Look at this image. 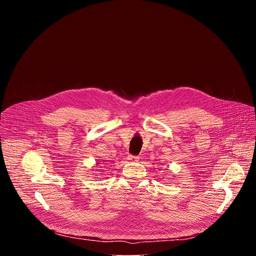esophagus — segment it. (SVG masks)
<instances>
[{"label":"esophagus","instance_id":"34e87169","mask_svg":"<svg viewBox=\"0 0 256 256\" xmlns=\"http://www.w3.org/2000/svg\"><path fill=\"white\" fill-rule=\"evenodd\" d=\"M138 159H140V157H138V156H132V155H130V156L128 157V160H130V162H138Z\"/></svg>","mask_w":256,"mask_h":256}]
</instances>
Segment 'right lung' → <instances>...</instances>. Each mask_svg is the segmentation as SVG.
I'll use <instances>...</instances> for the list:
<instances>
[{"label":"right lung","instance_id":"right-lung-1","mask_svg":"<svg viewBox=\"0 0 256 256\" xmlns=\"http://www.w3.org/2000/svg\"><path fill=\"white\" fill-rule=\"evenodd\" d=\"M96 164H98V162H97V163H96Z\"/></svg>","mask_w":256,"mask_h":256}]
</instances>
